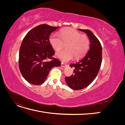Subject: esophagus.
I'll use <instances>...</instances> for the list:
<instances>
[{
  "mask_svg": "<svg viewBox=\"0 0 125 125\" xmlns=\"http://www.w3.org/2000/svg\"><path fill=\"white\" fill-rule=\"evenodd\" d=\"M61 66L63 67H65L67 66V65H66V64H65V63H61Z\"/></svg>",
  "mask_w": 125,
  "mask_h": 125,
  "instance_id": "esophagus-1",
  "label": "esophagus"
}]
</instances>
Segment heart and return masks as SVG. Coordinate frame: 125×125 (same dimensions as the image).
Returning <instances> with one entry per match:
<instances>
[{"label": "heart", "mask_w": 125, "mask_h": 125, "mask_svg": "<svg viewBox=\"0 0 125 125\" xmlns=\"http://www.w3.org/2000/svg\"><path fill=\"white\" fill-rule=\"evenodd\" d=\"M49 42L52 48L59 52L66 43V50L56 54L57 57L62 62L70 61L73 58H80L84 56L88 51L90 40L85 34H81L77 30L71 28L62 30L59 33H53L50 36Z\"/></svg>", "instance_id": "b5f03b06"}]
</instances>
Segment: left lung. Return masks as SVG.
<instances>
[{"label":"left lung","instance_id":"8db88e82","mask_svg":"<svg viewBox=\"0 0 125 125\" xmlns=\"http://www.w3.org/2000/svg\"><path fill=\"white\" fill-rule=\"evenodd\" d=\"M79 30L86 34L91 44L88 52L84 57L70 65L74 68V73L65 77L67 85L75 90L84 89L91 83L99 73L102 60V47L99 40L90 30Z\"/></svg>","mask_w":125,"mask_h":125}]
</instances>
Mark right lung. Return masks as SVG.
<instances>
[{
	"mask_svg": "<svg viewBox=\"0 0 125 125\" xmlns=\"http://www.w3.org/2000/svg\"><path fill=\"white\" fill-rule=\"evenodd\" d=\"M58 28L39 25L30 30L22 41L19 67L22 76L30 83L43 84L51 69L61 65L59 60L52 57L55 52L49 42L51 34ZM48 59L51 60L47 61Z\"/></svg>",
	"mask_w": 125,
	"mask_h": 125,
	"instance_id": "obj_1",
	"label": "right lung"
}]
</instances>
